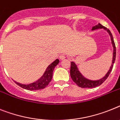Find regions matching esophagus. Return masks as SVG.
<instances>
[{"label": "esophagus", "instance_id": "esophagus-1", "mask_svg": "<svg viewBox=\"0 0 120 120\" xmlns=\"http://www.w3.org/2000/svg\"><path fill=\"white\" fill-rule=\"evenodd\" d=\"M59 58H60V60H64L65 58V54H60V56H59Z\"/></svg>", "mask_w": 120, "mask_h": 120}]
</instances>
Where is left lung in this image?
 Masks as SVG:
<instances>
[{"instance_id":"8db88e82","label":"left lung","mask_w":120,"mask_h":120,"mask_svg":"<svg viewBox=\"0 0 120 120\" xmlns=\"http://www.w3.org/2000/svg\"><path fill=\"white\" fill-rule=\"evenodd\" d=\"M105 29L107 32H108L110 36L112 41V44L113 47V60H112V65L110 68V69L107 72L105 75L104 77H102V79H99L98 80H90L88 79H86L83 77V75L81 74L79 71L78 70L77 66L75 64V63L73 62H71V68H70V75L72 80L77 84L79 87L81 88H94L96 86H98L101 85L109 77L110 73L111 72L112 68L113 66V63H115V58H116V47H115V45L114 40H113V36L112 35L111 32L109 30V29H108L107 27H105L104 26H102L101 24H98V25H96L94 27H92V30H96V29Z\"/></svg>"}]
</instances>
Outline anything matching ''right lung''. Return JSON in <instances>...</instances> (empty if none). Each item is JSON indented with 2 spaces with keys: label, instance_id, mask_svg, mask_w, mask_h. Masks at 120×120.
Segmentation results:
<instances>
[{
  "label": "right lung",
  "instance_id": "1",
  "mask_svg": "<svg viewBox=\"0 0 120 120\" xmlns=\"http://www.w3.org/2000/svg\"><path fill=\"white\" fill-rule=\"evenodd\" d=\"M58 63H59V60L56 59L54 62L51 63V65L48 66L43 76L40 79H38V80L34 83L26 85V84H21L16 81H15V82L22 88L28 90H38L43 89L48 86L49 82L52 80L53 71H54L55 66L58 65Z\"/></svg>",
  "mask_w": 120,
  "mask_h": 120
}]
</instances>
